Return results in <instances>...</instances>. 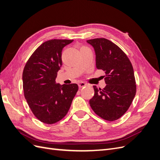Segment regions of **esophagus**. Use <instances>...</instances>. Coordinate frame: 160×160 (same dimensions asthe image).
Returning a JSON list of instances; mask_svg holds the SVG:
<instances>
[{
  "instance_id": "1",
  "label": "esophagus",
  "mask_w": 160,
  "mask_h": 160,
  "mask_svg": "<svg viewBox=\"0 0 160 160\" xmlns=\"http://www.w3.org/2000/svg\"><path fill=\"white\" fill-rule=\"evenodd\" d=\"M78 85H79V88H83V87L86 86L87 84L85 83H84V82H80V83H79Z\"/></svg>"
}]
</instances>
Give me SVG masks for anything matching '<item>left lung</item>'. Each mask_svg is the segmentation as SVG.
<instances>
[{
  "instance_id": "8db88e82",
  "label": "left lung",
  "mask_w": 160,
  "mask_h": 160,
  "mask_svg": "<svg viewBox=\"0 0 160 160\" xmlns=\"http://www.w3.org/2000/svg\"><path fill=\"white\" fill-rule=\"evenodd\" d=\"M95 52L96 67L105 73L103 89L93 86L95 93L89 100L94 112L105 120H117L126 112L136 93L132 63L125 52L104 38L87 41Z\"/></svg>"
}]
</instances>
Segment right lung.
I'll list each match as a JSON object with an SVG mask.
<instances>
[{
	"mask_svg": "<svg viewBox=\"0 0 160 160\" xmlns=\"http://www.w3.org/2000/svg\"><path fill=\"white\" fill-rule=\"evenodd\" d=\"M73 40L52 39L38 47L22 72L25 98L32 112L41 122L53 124L63 118L78 91L75 83H56L62 66V50Z\"/></svg>",
	"mask_w": 160,
	"mask_h": 160,
	"instance_id": "obj_1",
	"label": "right lung"
}]
</instances>
